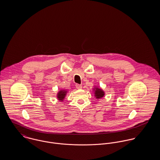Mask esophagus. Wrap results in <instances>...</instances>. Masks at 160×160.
<instances>
[{
    "label": "esophagus",
    "mask_w": 160,
    "mask_h": 160,
    "mask_svg": "<svg viewBox=\"0 0 160 160\" xmlns=\"http://www.w3.org/2000/svg\"><path fill=\"white\" fill-rule=\"evenodd\" d=\"M76 88L77 89H80L82 88V86H81V84H76Z\"/></svg>",
    "instance_id": "esophagus-1"
}]
</instances>
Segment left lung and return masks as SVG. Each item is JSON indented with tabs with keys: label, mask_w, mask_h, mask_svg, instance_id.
<instances>
[{
	"label": "left lung",
	"mask_w": 160,
	"mask_h": 160,
	"mask_svg": "<svg viewBox=\"0 0 160 160\" xmlns=\"http://www.w3.org/2000/svg\"><path fill=\"white\" fill-rule=\"evenodd\" d=\"M95 95L96 98H102V97H103V95H104V92H103V91L102 89H100L97 88V89H95Z\"/></svg>",
	"instance_id": "left-lung-1"
}]
</instances>
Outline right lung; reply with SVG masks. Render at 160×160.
<instances>
[{
  "label": "right lung",
  "instance_id": "add662e5",
  "mask_svg": "<svg viewBox=\"0 0 160 160\" xmlns=\"http://www.w3.org/2000/svg\"><path fill=\"white\" fill-rule=\"evenodd\" d=\"M66 93H67V91H60L59 92L57 95V97H58V100L62 101L64 99L65 96L66 95Z\"/></svg>",
  "mask_w": 160,
  "mask_h": 160
}]
</instances>
